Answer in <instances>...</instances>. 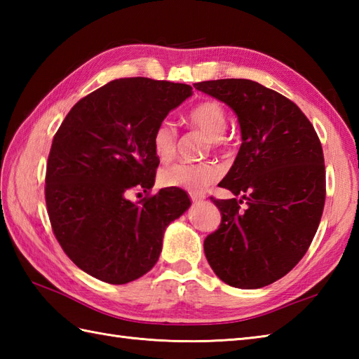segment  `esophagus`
I'll list each match as a JSON object with an SVG mask.
<instances>
[{
	"instance_id": "esophagus-1",
	"label": "esophagus",
	"mask_w": 359,
	"mask_h": 359,
	"mask_svg": "<svg viewBox=\"0 0 359 359\" xmlns=\"http://www.w3.org/2000/svg\"><path fill=\"white\" fill-rule=\"evenodd\" d=\"M189 199H191V202L197 203V202H202L205 199V196L202 194H194V193H189Z\"/></svg>"
}]
</instances>
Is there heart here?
Listing matches in <instances>:
<instances>
[{"mask_svg": "<svg viewBox=\"0 0 359 359\" xmlns=\"http://www.w3.org/2000/svg\"><path fill=\"white\" fill-rule=\"evenodd\" d=\"M187 121L208 137L212 149L222 151L225 148L222 137L226 133L228 116L222 104L215 100L197 103L188 112ZM151 144L160 162H171L177 152V131L171 121L163 120L156 126L151 137ZM220 174H222L220 168L215 162L177 163L160 172V182L165 187L182 188L189 193H202L215 184Z\"/></svg>", "mask_w": 359, "mask_h": 359, "instance_id": "b5f03b06", "label": "heart"}]
</instances>
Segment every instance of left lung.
<instances>
[{"instance_id": "obj_1", "label": "left lung", "mask_w": 359, "mask_h": 359, "mask_svg": "<svg viewBox=\"0 0 359 359\" xmlns=\"http://www.w3.org/2000/svg\"><path fill=\"white\" fill-rule=\"evenodd\" d=\"M194 88L230 106L242 134L238 157L219 184L242 199L211 197L222 220L205 238V256L228 285L273 284L307 253L319 226L325 202L321 142L292 100L256 81L211 80Z\"/></svg>"}]
</instances>
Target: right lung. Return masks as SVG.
I'll list each match as a JSON object with an SVG mask.
<instances>
[{
  "mask_svg": "<svg viewBox=\"0 0 359 359\" xmlns=\"http://www.w3.org/2000/svg\"><path fill=\"white\" fill-rule=\"evenodd\" d=\"M191 89L144 77L109 81L75 103L53 135L44 187L50 226L90 276L116 285L143 276L165 228L191 205L180 188L149 194L158 166L152 133ZM131 189L147 196L134 204Z\"/></svg>",
  "mask_w": 359,
  "mask_h": 359,
  "instance_id": "obj_1",
  "label": "right lung"
}]
</instances>
